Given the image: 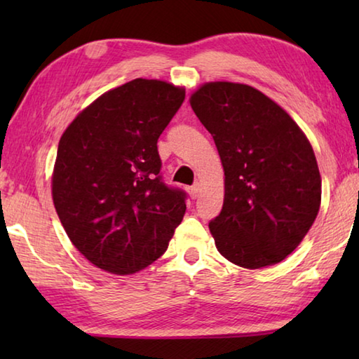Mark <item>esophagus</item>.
Returning <instances> with one entry per match:
<instances>
[{"label":"esophagus","mask_w":359,"mask_h":359,"mask_svg":"<svg viewBox=\"0 0 359 359\" xmlns=\"http://www.w3.org/2000/svg\"><path fill=\"white\" fill-rule=\"evenodd\" d=\"M187 190H188V194H190L191 199H196L199 196V190H201V188H199V184H194L191 187H188Z\"/></svg>","instance_id":"34e87169"}]
</instances>
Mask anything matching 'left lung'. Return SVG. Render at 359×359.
Here are the masks:
<instances>
[{
  "mask_svg": "<svg viewBox=\"0 0 359 359\" xmlns=\"http://www.w3.org/2000/svg\"><path fill=\"white\" fill-rule=\"evenodd\" d=\"M224 171L215 245L231 263L259 269L280 263L317 218L321 177L313 149L296 121L259 90L209 82L191 95Z\"/></svg>",
  "mask_w": 359,
  "mask_h": 359,
  "instance_id": "1",
  "label": "left lung"
}]
</instances>
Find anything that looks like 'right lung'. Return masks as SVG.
Returning a JSON list of instances; mask_svg holds the SVG:
<instances>
[{"mask_svg":"<svg viewBox=\"0 0 359 359\" xmlns=\"http://www.w3.org/2000/svg\"><path fill=\"white\" fill-rule=\"evenodd\" d=\"M184 100L182 87L135 79L85 107L60 139L53 204L72 244L100 269L147 267L184 218L187 194L163 182L156 147Z\"/></svg>","mask_w":359,"mask_h":359,"instance_id":"obj_1","label":"right lung"}]
</instances>
